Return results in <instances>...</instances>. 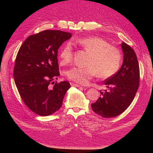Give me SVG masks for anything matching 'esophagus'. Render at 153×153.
<instances>
[{
    "mask_svg": "<svg viewBox=\"0 0 153 153\" xmlns=\"http://www.w3.org/2000/svg\"><path fill=\"white\" fill-rule=\"evenodd\" d=\"M71 85L72 87H80V85H78V84H75V83H73V82H71Z\"/></svg>",
    "mask_w": 153,
    "mask_h": 153,
    "instance_id": "esophagus-1",
    "label": "esophagus"
}]
</instances>
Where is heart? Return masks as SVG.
Masks as SVG:
<instances>
[{
    "label": "heart",
    "instance_id": "b5f03b06",
    "mask_svg": "<svg viewBox=\"0 0 153 153\" xmlns=\"http://www.w3.org/2000/svg\"><path fill=\"white\" fill-rule=\"evenodd\" d=\"M76 44L89 53V57L86 63L87 67H73L66 71L68 79L86 85L96 75L101 79H106L118 71L121 63V53L105 39L98 37H89L76 40ZM59 57L62 65L71 62L73 50L70 43H67L61 48Z\"/></svg>",
    "mask_w": 153,
    "mask_h": 153
}]
</instances>
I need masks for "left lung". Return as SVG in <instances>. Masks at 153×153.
<instances>
[{"mask_svg": "<svg viewBox=\"0 0 153 153\" xmlns=\"http://www.w3.org/2000/svg\"><path fill=\"white\" fill-rule=\"evenodd\" d=\"M121 47L123 52V62L119 70L104 82L108 89L103 92L92 109L105 118L116 117L122 114L133 101L139 85V65L135 52L124 42Z\"/></svg>", "mask_w": 153, "mask_h": 153, "instance_id": "1", "label": "left lung"}]
</instances>
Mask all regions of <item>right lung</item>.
<instances>
[{
	"label": "right lung",
	"mask_w": 153,
	"mask_h": 153,
	"mask_svg": "<svg viewBox=\"0 0 153 153\" xmlns=\"http://www.w3.org/2000/svg\"><path fill=\"white\" fill-rule=\"evenodd\" d=\"M71 33L46 30L31 35L16 55L13 76L22 100L32 112L48 116L60 109L71 87L68 81L51 84L60 75L57 51Z\"/></svg>",
	"instance_id": "add662e5"
}]
</instances>
